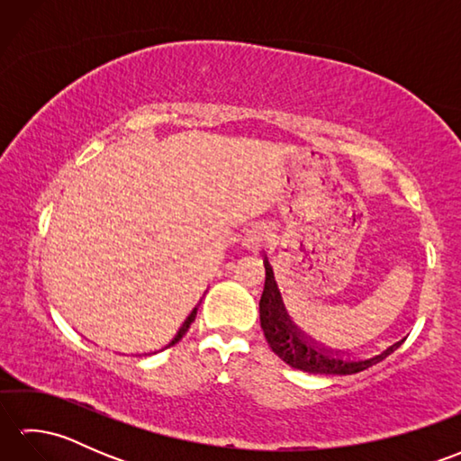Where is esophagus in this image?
<instances>
[{
  "mask_svg": "<svg viewBox=\"0 0 461 461\" xmlns=\"http://www.w3.org/2000/svg\"><path fill=\"white\" fill-rule=\"evenodd\" d=\"M246 246H248L249 249H258V248H259V233H258V231H251V233H249L248 240H246Z\"/></svg>",
  "mask_w": 461,
  "mask_h": 461,
  "instance_id": "esophagus-1",
  "label": "esophagus"
}]
</instances>
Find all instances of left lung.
Returning <instances> with one entry per match:
<instances>
[{
  "mask_svg": "<svg viewBox=\"0 0 461 461\" xmlns=\"http://www.w3.org/2000/svg\"><path fill=\"white\" fill-rule=\"evenodd\" d=\"M259 319L263 335H266L271 350L283 362H287L289 366L303 372H311V375H355V372H360L376 365L380 360H384L402 342H394L393 347L382 350L380 355L358 360L345 358L337 355V352H332L330 348H321L312 345L291 322L285 309V301L281 299L279 291L273 285L271 273L267 269L266 287H263V295L259 301Z\"/></svg>",
  "mask_w": 461,
  "mask_h": 461,
  "instance_id": "1",
  "label": "left lung"
}]
</instances>
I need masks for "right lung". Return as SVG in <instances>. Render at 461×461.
Returning <instances> with one entry per match:
<instances>
[{"instance_id": "1", "label": "right lung", "mask_w": 461, "mask_h": 461, "mask_svg": "<svg viewBox=\"0 0 461 461\" xmlns=\"http://www.w3.org/2000/svg\"><path fill=\"white\" fill-rule=\"evenodd\" d=\"M195 312H198V307H195L192 312H190V315H188V319H185L184 322H182V327L178 329V332H176V337L168 342V345H166L164 348H168V347H172V345H176V342H178L184 335H185V330H188L190 329V325H192V321L195 319ZM149 355H154V352H149Z\"/></svg>"}]
</instances>
